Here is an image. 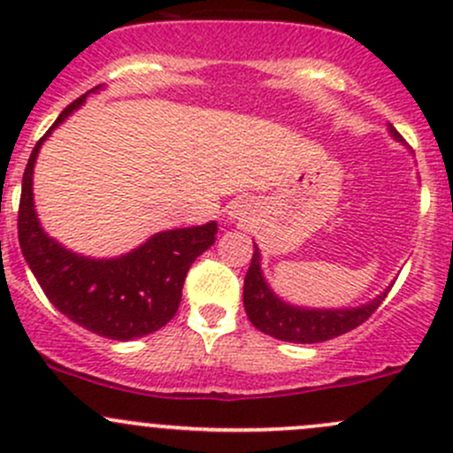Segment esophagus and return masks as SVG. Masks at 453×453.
Instances as JSON below:
<instances>
[{
	"mask_svg": "<svg viewBox=\"0 0 453 453\" xmlns=\"http://www.w3.org/2000/svg\"><path fill=\"white\" fill-rule=\"evenodd\" d=\"M226 212L232 221H245V219L251 215V203L250 200H245V197H236L234 202H230Z\"/></svg>",
	"mask_w": 453,
	"mask_h": 453,
	"instance_id": "34e87169",
	"label": "esophagus"
}]
</instances>
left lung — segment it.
I'll return each mask as SVG.
<instances>
[{"instance_id": "left-lung-1", "label": "left lung", "mask_w": 453, "mask_h": 453, "mask_svg": "<svg viewBox=\"0 0 453 453\" xmlns=\"http://www.w3.org/2000/svg\"><path fill=\"white\" fill-rule=\"evenodd\" d=\"M389 133L397 142H402V135L391 124ZM385 296L387 290L367 305L350 307V310H305V307L288 305L265 281L257 247L253 250L250 271L245 275V288H242V303H245V311L251 325L266 335L277 337L281 342H292V344H318V342L333 340V337L357 329L379 310Z\"/></svg>"}]
</instances>
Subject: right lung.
<instances>
[{
  "label": "right lung",
  "mask_w": 453,
  "mask_h": 453,
  "mask_svg": "<svg viewBox=\"0 0 453 453\" xmlns=\"http://www.w3.org/2000/svg\"><path fill=\"white\" fill-rule=\"evenodd\" d=\"M89 92L59 113L29 154L19 202V245L47 299L64 316L107 340L128 342L158 331L176 316L188 268L215 242L217 223L158 232L142 247L111 260L77 256L44 234L34 211V163L49 133Z\"/></svg>",
  "instance_id": "right-lung-1"
}]
</instances>
